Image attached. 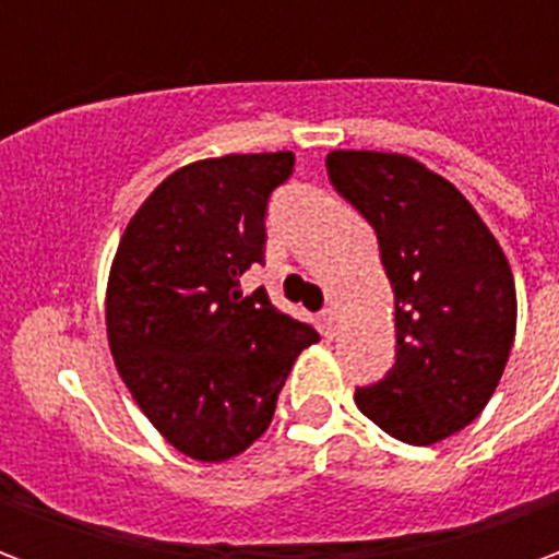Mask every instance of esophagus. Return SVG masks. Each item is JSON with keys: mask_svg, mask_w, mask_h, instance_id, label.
Instances as JSON below:
<instances>
[{"mask_svg": "<svg viewBox=\"0 0 559 559\" xmlns=\"http://www.w3.org/2000/svg\"><path fill=\"white\" fill-rule=\"evenodd\" d=\"M323 329H326V335H335V329H338V311L335 308L323 311Z\"/></svg>", "mask_w": 559, "mask_h": 559, "instance_id": "34e87169", "label": "esophagus"}]
</instances>
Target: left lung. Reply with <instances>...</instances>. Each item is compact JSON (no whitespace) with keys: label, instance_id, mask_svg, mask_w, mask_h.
Listing matches in <instances>:
<instances>
[{"label":"left lung","instance_id":"obj_1","mask_svg":"<svg viewBox=\"0 0 559 559\" xmlns=\"http://www.w3.org/2000/svg\"><path fill=\"white\" fill-rule=\"evenodd\" d=\"M326 173L374 227L395 293L399 359L356 389V407L401 443H440L503 377L518 320L509 260L467 197L411 155L335 148Z\"/></svg>","mask_w":559,"mask_h":559}]
</instances>
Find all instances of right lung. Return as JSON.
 Listing matches in <instances>:
<instances>
[{
    "label": "right lung",
    "instance_id": "right-lung-1",
    "mask_svg": "<svg viewBox=\"0 0 559 559\" xmlns=\"http://www.w3.org/2000/svg\"><path fill=\"white\" fill-rule=\"evenodd\" d=\"M293 152L221 155L170 173L128 221L107 278V341L146 419L182 455L218 464L266 431L308 323L242 296L263 263L269 194Z\"/></svg>",
    "mask_w": 559,
    "mask_h": 559
}]
</instances>
